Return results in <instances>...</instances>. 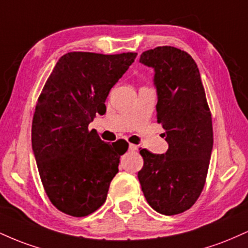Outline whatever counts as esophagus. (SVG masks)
I'll return each mask as SVG.
<instances>
[{
  "instance_id": "obj_1",
  "label": "esophagus",
  "mask_w": 248,
  "mask_h": 248,
  "mask_svg": "<svg viewBox=\"0 0 248 248\" xmlns=\"http://www.w3.org/2000/svg\"><path fill=\"white\" fill-rule=\"evenodd\" d=\"M129 150L130 152H136V150H138V146H135V144L133 143H129Z\"/></svg>"
}]
</instances>
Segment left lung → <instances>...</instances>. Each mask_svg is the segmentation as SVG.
<instances>
[{"label":"left lung","instance_id":"obj_1","mask_svg":"<svg viewBox=\"0 0 248 248\" xmlns=\"http://www.w3.org/2000/svg\"><path fill=\"white\" fill-rule=\"evenodd\" d=\"M140 62L155 70L156 118L169 144L166 154L141 149L142 191L155 211L173 216L189 210L205 186L213 146L212 118L197 64L173 46L144 51Z\"/></svg>","mask_w":248,"mask_h":248}]
</instances>
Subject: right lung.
Returning a JSON list of instances; mask_svg holds the SVG:
<instances>
[{"label": "right lung", "mask_w": 248, "mask_h": 248, "mask_svg": "<svg viewBox=\"0 0 248 248\" xmlns=\"http://www.w3.org/2000/svg\"><path fill=\"white\" fill-rule=\"evenodd\" d=\"M73 51L59 58L37 100L31 128L39 176L51 203L72 217H86L106 202L124 140L109 144L88 124L105 114L110 88L136 58Z\"/></svg>", "instance_id": "add662e5"}]
</instances>
